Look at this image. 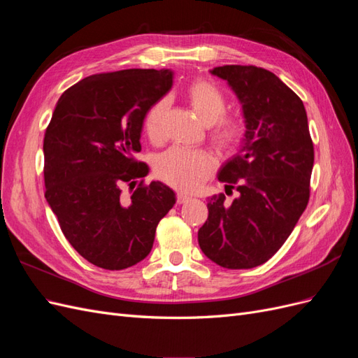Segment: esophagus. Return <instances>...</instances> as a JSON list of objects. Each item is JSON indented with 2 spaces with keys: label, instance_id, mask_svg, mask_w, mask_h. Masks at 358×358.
<instances>
[{
  "label": "esophagus",
  "instance_id": "obj_1",
  "mask_svg": "<svg viewBox=\"0 0 358 358\" xmlns=\"http://www.w3.org/2000/svg\"><path fill=\"white\" fill-rule=\"evenodd\" d=\"M176 197H178V203H179V204L187 203V201L191 199V196H188V194H185V192H180V191L176 194Z\"/></svg>",
  "mask_w": 358,
  "mask_h": 358
}]
</instances>
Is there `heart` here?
Listing matches in <instances>:
<instances>
[{"label":"heart","mask_w":358,"mask_h":358,"mask_svg":"<svg viewBox=\"0 0 358 358\" xmlns=\"http://www.w3.org/2000/svg\"><path fill=\"white\" fill-rule=\"evenodd\" d=\"M187 95L192 109L206 125H209L210 138L216 146L231 149L239 143L243 136V127L237 117L225 115L227 99L218 86L204 79L194 80ZM169 106V96H162L149 107L145 115V133L152 142H159L164 136L162 121ZM154 170L155 175L169 185L182 191H194L212 175L215 159L201 150L175 146L155 158Z\"/></svg>","instance_id":"obj_1"}]
</instances>
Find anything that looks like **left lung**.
<instances>
[{"label":"left lung","instance_id":"obj_1","mask_svg":"<svg viewBox=\"0 0 358 358\" xmlns=\"http://www.w3.org/2000/svg\"><path fill=\"white\" fill-rule=\"evenodd\" d=\"M229 82L245 117L243 143L220 170L218 180L239 191L208 201L199 230L204 255L225 268H252L272 258L305 212L313 143L299 95L272 71L255 66L215 67Z\"/></svg>","mask_w":358,"mask_h":358}]
</instances>
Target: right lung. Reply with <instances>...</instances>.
Returning a JSON list of instances; mask_svg holds the SVG:
<instances>
[{
	"mask_svg": "<svg viewBox=\"0 0 358 358\" xmlns=\"http://www.w3.org/2000/svg\"><path fill=\"white\" fill-rule=\"evenodd\" d=\"M173 85V71L129 69L92 74L64 92L43 140L45 197L70 245L106 270L148 257L158 222L176 197L161 182L138 183L148 166L142 150L145 115Z\"/></svg>",
	"mask_w": 358,
	"mask_h": 358,
	"instance_id": "1",
	"label": "right lung"
}]
</instances>
